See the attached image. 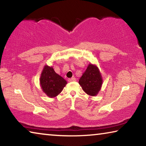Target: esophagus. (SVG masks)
<instances>
[{"label":"esophagus","instance_id":"obj_1","mask_svg":"<svg viewBox=\"0 0 146 146\" xmlns=\"http://www.w3.org/2000/svg\"><path fill=\"white\" fill-rule=\"evenodd\" d=\"M68 81H69V82H75V81H76V78L73 77V78H69Z\"/></svg>","mask_w":146,"mask_h":146}]
</instances>
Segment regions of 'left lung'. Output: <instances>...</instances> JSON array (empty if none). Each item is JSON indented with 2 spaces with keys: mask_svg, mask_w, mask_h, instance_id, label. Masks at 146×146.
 <instances>
[{
  "mask_svg": "<svg viewBox=\"0 0 146 146\" xmlns=\"http://www.w3.org/2000/svg\"><path fill=\"white\" fill-rule=\"evenodd\" d=\"M103 82L100 70L95 64L90 63L85 72L79 79L78 83L84 91L90 96L98 95Z\"/></svg>",
  "mask_w": 146,
  "mask_h": 146,
  "instance_id": "obj_1",
  "label": "left lung"
}]
</instances>
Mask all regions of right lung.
<instances>
[{
    "instance_id": "add662e5",
    "label": "right lung",
    "mask_w": 146,
    "mask_h": 146,
    "mask_svg": "<svg viewBox=\"0 0 146 146\" xmlns=\"http://www.w3.org/2000/svg\"><path fill=\"white\" fill-rule=\"evenodd\" d=\"M66 84L67 81L56 73L53 67L44 66L40 77V85L42 91L48 97H56Z\"/></svg>"
}]
</instances>
